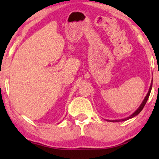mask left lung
Returning a JSON list of instances; mask_svg holds the SVG:
<instances>
[{
    "mask_svg": "<svg viewBox=\"0 0 159 159\" xmlns=\"http://www.w3.org/2000/svg\"><path fill=\"white\" fill-rule=\"evenodd\" d=\"M152 82H151V84H150V87H149V91H148V93L147 94V96H146V97L144 98L143 101L142 102L141 105H140V107H138V108L137 109V110H136L135 111H134V112L133 113V114H132V115H131V116H128L127 118H125V119H122V120H107V121H111V122H122V121H125V120H129V119H131V118H133V117H134V116H137V115H138V114H139V113L140 112V111H141L142 110H143V107L145 106L146 103H147V100H148V98H149V94H150L151 90H152Z\"/></svg>",
    "mask_w": 159,
    "mask_h": 159,
    "instance_id": "8db88e82",
    "label": "left lung"
}]
</instances>
